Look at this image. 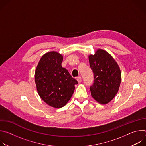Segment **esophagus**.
<instances>
[{"mask_svg": "<svg viewBox=\"0 0 146 146\" xmlns=\"http://www.w3.org/2000/svg\"><path fill=\"white\" fill-rule=\"evenodd\" d=\"M77 81H78V83H80V82H81V81H82L81 77H77Z\"/></svg>", "mask_w": 146, "mask_h": 146, "instance_id": "esophagus-1", "label": "esophagus"}]
</instances>
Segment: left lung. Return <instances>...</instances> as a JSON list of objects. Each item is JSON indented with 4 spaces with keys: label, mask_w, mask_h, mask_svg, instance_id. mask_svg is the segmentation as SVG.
I'll return each mask as SVG.
<instances>
[{
    "label": "left lung",
    "mask_w": 146,
    "mask_h": 146,
    "mask_svg": "<svg viewBox=\"0 0 146 146\" xmlns=\"http://www.w3.org/2000/svg\"><path fill=\"white\" fill-rule=\"evenodd\" d=\"M94 81L90 89L91 96L100 104L110 102L117 94L121 81L118 65L107 51L98 49L88 56Z\"/></svg>",
    "instance_id": "1"
}]
</instances>
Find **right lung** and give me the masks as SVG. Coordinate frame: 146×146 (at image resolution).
Listing matches in <instances>:
<instances>
[{
  "instance_id": "1",
  "label": "right lung",
  "mask_w": 146,
  "mask_h": 146,
  "mask_svg": "<svg viewBox=\"0 0 146 146\" xmlns=\"http://www.w3.org/2000/svg\"><path fill=\"white\" fill-rule=\"evenodd\" d=\"M63 56L55 51L43 55L35 73L37 90L40 98L55 108L66 105L78 84L69 72L62 68Z\"/></svg>"
}]
</instances>
